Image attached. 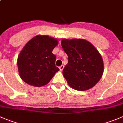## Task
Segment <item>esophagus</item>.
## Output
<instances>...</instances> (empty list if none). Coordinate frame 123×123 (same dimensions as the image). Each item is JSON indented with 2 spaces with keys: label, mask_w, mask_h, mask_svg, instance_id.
Masks as SVG:
<instances>
[{
  "label": "esophagus",
  "mask_w": 123,
  "mask_h": 123,
  "mask_svg": "<svg viewBox=\"0 0 123 123\" xmlns=\"http://www.w3.org/2000/svg\"><path fill=\"white\" fill-rule=\"evenodd\" d=\"M64 65H61L60 67H59V70H60V71H62L63 69H64Z\"/></svg>",
  "instance_id": "34e87169"
}]
</instances>
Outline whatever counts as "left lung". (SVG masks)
Segmentation results:
<instances>
[{
    "label": "left lung",
    "mask_w": 123,
    "mask_h": 123,
    "mask_svg": "<svg viewBox=\"0 0 123 123\" xmlns=\"http://www.w3.org/2000/svg\"><path fill=\"white\" fill-rule=\"evenodd\" d=\"M61 45L68 56L62 73L68 84L79 91L89 90L101 78L104 64L92 43L83 39H63Z\"/></svg>",
    "instance_id": "1"
}]
</instances>
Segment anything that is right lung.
Here are the masks:
<instances>
[{
	"mask_svg": "<svg viewBox=\"0 0 123 123\" xmlns=\"http://www.w3.org/2000/svg\"><path fill=\"white\" fill-rule=\"evenodd\" d=\"M58 44L57 39L47 35L36 36L25 44L17 61L19 76L24 82L37 87L50 82L59 70L52 53Z\"/></svg>",
	"mask_w": 123,
	"mask_h": 123,
	"instance_id": "add662e5",
	"label": "right lung"
}]
</instances>
